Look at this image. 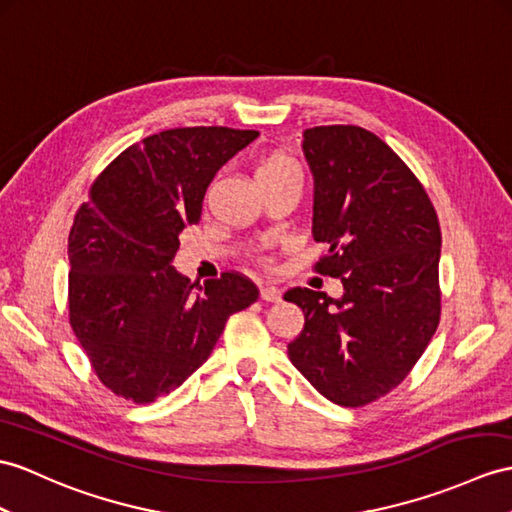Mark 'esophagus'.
Instances as JSON below:
<instances>
[{
    "label": "esophagus",
    "mask_w": 512,
    "mask_h": 512,
    "mask_svg": "<svg viewBox=\"0 0 512 512\" xmlns=\"http://www.w3.org/2000/svg\"><path fill=\"white\" fill-rule=\"evenodd\" d=\"M280 295H282V291L273 284H265L263 289H260V297H263L265 302H280Z\"/></svg>",
    "instance_id": "34e87169"
}]
</instances>
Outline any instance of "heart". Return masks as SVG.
Here are the masks:
<instances>
[{
  "label": "heart",
  "mask_w": 512,
  "mask_h": 512,
  "mask_svg": "<svg viewBox=\"0 0 512 512\" xmlns=\"http://www.w3.org/2000/svg\"><path fill=\"white\" fill-rule=\"evenodd\" d=\"M278 176H299V169L291 156H286L282 152H273L258 160L256 182L278 178Z\"/></svg>",
  "instance_id": "1"
}]
</instances>
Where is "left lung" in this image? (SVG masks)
<instances>
[{
  "instance_id": "1",
  "label": "left lung",
  "mask_w": 512,
  "mask_h": 512,
  "mask_svg": "<svg viewBox=\"0 0 512 512\" xmlns=\"http://www.w3.org/2000/svg\"><path fill=\"white\" fill-rule=\"evenodd\" d=\"M302 147L315 178L313 236L328 243L315 271L339 278L343 297L302 286L284 293L304 310L289 358L330 402L360 408L408 376L439 326V217L373 132L317 126Z\"/></svg>"
}]
</instances>
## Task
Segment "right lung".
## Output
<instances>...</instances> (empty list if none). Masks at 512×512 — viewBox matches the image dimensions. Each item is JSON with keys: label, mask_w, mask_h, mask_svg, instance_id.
I'll use <instances>...</instances> for the list:
<instances>
[{"label": "right lung", "mask_w": 512, "mask_h": 512, "mask_svg": "<svg viewBox=\"0 0 512 512\" xmlns=\"http://www.w3.org/2000/svg\"><path fill=\"white\" fill-rule=\"evenodd\" d=\"M258 136L173 128L130 145L99 173L69 232V323L95 376L134 404L156 402L206 363L230 315L258 299L236 271L197 286L173 269L180 232L208 184Z\"/></svg>", "instance_id": "add662e5"}]
</instances>
